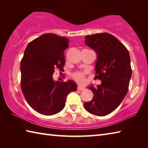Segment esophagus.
Listing matches in <instances>:
<instances>
[{
  "mask_svg": "<svg viewBox=\"0 0 148 148\" xmlns=\"http://www.w3.org/2000/svg\"><path fill=\"white\" fill-rule=\"evenodd\" d=\"M77 90H84V88L79 86L78 87H77Z\"/></svg>",
  "mask_w": 148,
  "mask_h": 148,
  "instance_id": "obj_1",
  "label": "esophagus"
}]
</instances>
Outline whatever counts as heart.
<instances>
[{"label":"heart","mask_w":148,"mask_h":148,"mask_svg":"<svg viewBox=\"0 0 148 148\" xmlns=\"http://www.w3.org/2000/svg\"><path fill=\"white\" fill-rule=\"evenodd\" d=\"M73 79L75 80L77 82H79V83H83L84 81L85 75L84 73L78 71L75 72V73L73 74Z\"/></svg>","instance_id":"b5f03b06"}]
</instances>
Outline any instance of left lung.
Returning a JSON list of instances; mask_svg holds the SVG:
<instances>
[{"label": "left lung", "instance_id": "1", "mask_svg": "<svg viewBox=\"0 0 148 148\" xmlns=\"http://www.w3.org/2000/svg\"><path fill=\"white\" fill-rule=\"evenodd\" d=\"M85 43L97 54L95 79L101 83L88 86L94 97L84 103V108L94 115L103 116L118 107L128 91L132 70L127 49L113 35L100 33L85 36Z\"/></svg>", "mask_w": 148, "mask_h": 148}]
</instances>
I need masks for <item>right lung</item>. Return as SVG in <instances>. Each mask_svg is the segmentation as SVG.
I'll return each mask as SVG.
<instances>
[{"instance_id":"add662e5","label":"right lung","mask_w":148,"mask_h":148,"mask_svg":"<svg viewBox=\"0 0 148 148\" xmlns=\"http://www.w3.org/2000/svg\"><path fill=\"white\" fill-rule=\"evenodd\" d=\"M69 40L54 34H44L28 44L21 62V86L28 104L45 116L58 113L65 107L69 93L77 90L73 81H54V69L62 71L64 52Z\"/></svg>"}]
</instances>
